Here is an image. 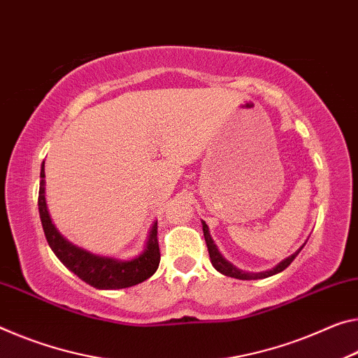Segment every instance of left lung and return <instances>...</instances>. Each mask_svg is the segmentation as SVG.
<instances>
[{
    "mask_svg": "<svg viewBox=\"0 0 358 358\" xmlns=\"http://www.w3.org/2000/svg\"><path fill=\"white\" fill-rule=\"evenodd\" d=\"M202 229H203V237H206V243H207V248H208V255H210V261H212V264L215 266V269H217L218 272H221V274L228 275V277H234V279H241V280H257V279H266V277H271L277 274V272H282L283 269H287L288 266L292 264V261L296 258V255L301 252V247L296 253H293L292 257H288L287 259H283L282 263H279L275 266L274 269L271 271H264V272H257V274H253V272H243L241 269H237L232 266L231 263H228L221 255L218 253L217 250V245H215L212 237H210L208 234V228L206 223H202Z\"/></svg>",
    "mask_w": 358,
    "mask_h": 358,
    "instance_id": "8db88e82",
    "label": "left lung"
}]
</instances>
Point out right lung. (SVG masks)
<instances>
[{
    "label": "right lung",
    "mask_w": 358,
    "mask_h": 358,
    "mask_svg": "<svg viewBox=\"0 0 358 358\" xmlns=\"http://www.w3.org/2000/svg\"><path fill=\"white\" fill-rule=\"evenodd\" d=\"M39 217H41L44 236L49 242L55 257L64 263L68 269L94 288L100 290H117V288L134 287L155 274L161 261V250L157 241V223L152 226L148 245L138 258L130 261H117L113 258L97 257L83 248H78L66 242L55 229L49 218L46 197H44V164L41 167V181H39L38 196Z\"/></svg>",
    "instance_id": "1"
}]
</instances>
